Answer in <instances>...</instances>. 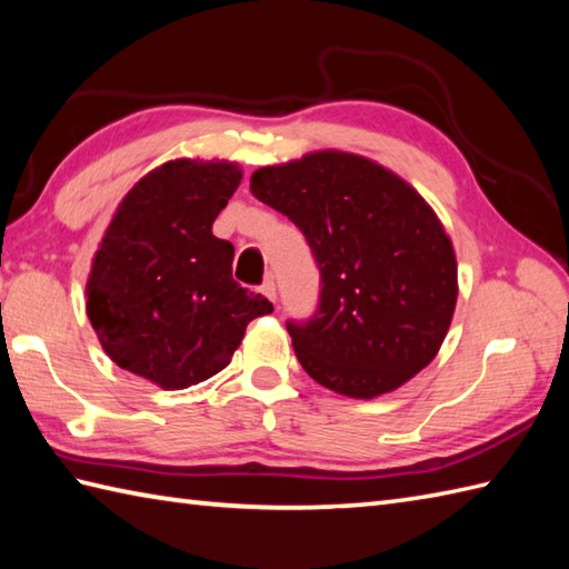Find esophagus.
I'll return each mask as SVG.
<instances>
[{"label": "esophagus", "instance_id": "1", "mask_svg": "<svg viewBox=\"0 0 569 569\" xmlns=\"http://www.w3.org/2000/svg\"><path fill=\"white\" fill-rule=\"evenodd\" d=\"M261 288V293L269 298V300H276V283H273V278L269 276V278H263V283L259 286Z\"/></svg>", "mask_w": 569, "mask_h": 569}]
</instances>
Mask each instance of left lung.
<instances>
[{
    "mask_svg": "<svg viewBox=\"0 0 569 569\" xmlns=\"http://www.w3.org/2000/svg\"><path fill=\"white\" fill-rule=\"evenodd\" d=\"M251 192L303 232L318 263V310L286 322L310 379L373 398L430 365L455 312L457 261L406 180L361 156L320 151L259 168Z\"/></svg>",
    "mask_w": 569,
    "mask_h": 569,
    "instance_id": "left-lung-1",
    "label": "left lung"
}]
</instances>
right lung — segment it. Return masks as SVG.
Returning a JSON list of instances; mask_svg holds the SVG:
<instances>
[{
	"instance_id": "1",
	"label": "right lung",
	"mask_w": 569,
	"mask_h": 569,
	"mask_svg": "<svg viewBox=\"0 0 569 569\" xmlns=\"http://www.w3.org/2000/svg\"><path fill=\"white\" fill-rule=\"evenodd\" d=\"M239 180L234 163L183 159L127 192L88 281V318L117 367L188 389L222 371L247 325L273 312L234 281V247L212 234Z\"/></svg>"
}]
</instances>
